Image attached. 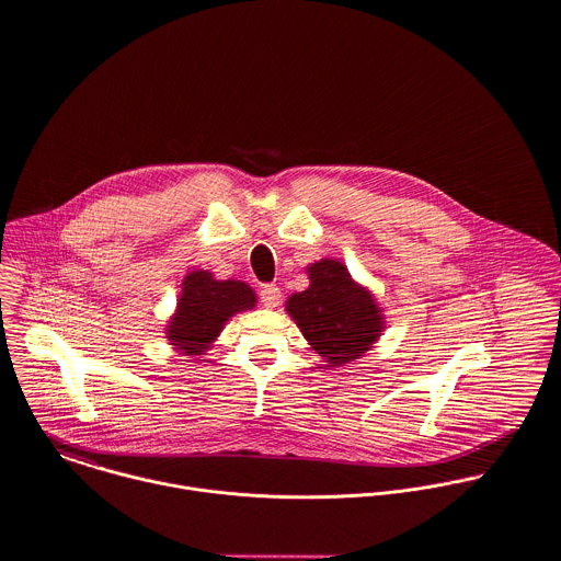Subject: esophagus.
<instances>
[{
  "mask_svg": "<svg viewBox=\"0 0 561 561\" xmlns=\"http://www.w3.org/2000/svg\"><path fill=\"white\" fill-rule=\"evenodd\" d=\"M260 299L266 308H277L279 301H282V290L275 286V284H264L262 290H260Z\"/></svg>",
  "mask_w": 561,
  "mask_h": 561,
  "instance_id": "esophagus-1",
  "label": "esophagus"
}]
</instances>
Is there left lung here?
<instances>
[{
	"instance_id": "obj_1",
	"label": "left lung",
	"mask_w": 561,
	"mask_h": 561,
	"mask_svg": "<svg viewBox=\"0 0 561 561\" xmlns=\"http://www.w3.org/2000/svg\"><path fill=\"white\" fill-rule=\"evenodd\" d=\"M308 275L310 286L288 297L286 312L330 366L351 364L381 336L383 314L342 262L319 260L308 266Z\"/></svg>"
}]
</instances>
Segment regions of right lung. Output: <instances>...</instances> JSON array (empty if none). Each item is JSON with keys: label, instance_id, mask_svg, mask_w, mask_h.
<instances>
[{"label": "right lung", "instance_id": "1", "mask_svg": "<svg viewBox=\"0 0 561 561\" xmlns=\"http://www.w3.org/2000/svg\"><path fill=\"white\" fill-rule=\"evenodd\" d=\"M253 306L255 293L244 282H219L208 271H193L182 282V295L167 325V337L184 355H204L225 323Z\"/></svg>", "mask_w": 561, "mask_h": 561}]
</instances>
